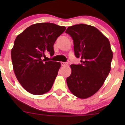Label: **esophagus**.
<instances>
[{"mask_svg":"<svg viewBox=\"0 0 125 125\" xmlns=\"http://www.w3.org/2000/svg\"><path fill=\"white\" fill-rule=\"evenodd\" d=\"M61 64L62 66H65L68 65V62H61Z\"/></svg>","mask_w":125,"mask_h":125,"instance_id":"esophagus-1","label":"esophagus"}]
</instances>
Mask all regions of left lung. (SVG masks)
Listing matches in <instances>:
<instances>
[{
	"mask_svg": "<svg viewBox=\"0 0 125 125\" xmlns=\"http://www.w3.org/2000/svg\"><path fill=\"white\" fill-rule=\"evenodd\" d=\"M73 40L74 54L81 64H72L71 74L66 78L70 91L85 99L98 92L111 69L113 52L110 42L98 29L80 24L65 31Z\"/></svg>",
	"mask_w": 125,
	"mask_h": 125,
	"instance_id": "8db88e82",
	"label": "left lung"
}]
</instances>
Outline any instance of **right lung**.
Here are the masks:
<instances>
[{
	"label": "right lung",
	"mask_w": 125,
	"mask_h": 125,
	"mask_svg": "<svg viewBox=\"0 0 125 125\" xmlns=\"http://www.w3.org/2000/svg\"><path fill=\"white\" fill-rule=\"evenodd\" d=\"M65 29L53 23H37L16 37L11 50L13 71L29 93L42 95L52 88L61 64L42 58L48 52L53 56L54 42Z\"/></svg>",
	"instance_id": "obj_1"
}]
</instances>
